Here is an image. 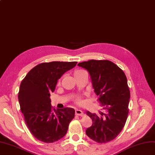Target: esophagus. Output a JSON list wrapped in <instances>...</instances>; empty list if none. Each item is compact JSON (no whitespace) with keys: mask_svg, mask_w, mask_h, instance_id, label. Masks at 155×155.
<instances>
[{"mask_svg":"<svg viewBox=\"0 0 155 155\" xmlns=\"http://www.w3.org/2000/svg\"><path fill=\"white\" fill-rule=\"evenodd\" d=\"M75 114H76V115L81 116V117L84 115V113H83V112L80 109H76V110H75Z\"/></svg>","mask_w":155,"mask_h":155,"instance_id":"esophagus-1","label":"esophagus"}]
</instances>
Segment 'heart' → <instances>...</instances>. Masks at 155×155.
Masks as SVG:
<instances>
[{
  "mask_svg": "<svg viewBox=\"0 0 155 155\" xmlns=\"http://www.w3.org/2000/svg\"><path fill=\"white\" fill-rule=\"evenodd\" d=\"M82 70H78V71H75V73H74V74H78V73H81V72H82Z\"/></svg>",
  "mask_w": 155,
  "mask_h": 155,
  "instance_id": "b5f03b06",
  "label": "heart"
}]
</instances>
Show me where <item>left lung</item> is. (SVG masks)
Listing matches in <instances>:
<instances>
[{
	"instance_id": "8db88e82",
	"label": "left lung",
	"mask_w": 155,
	"mask_h": 155,
	"mask_svg": "<svg viewBox=\"0 0 155 155\" xmlns=\"http://www.w3.org/2000/svg\"><path fill=\"white\" fill-rule=\"evenodd\" d=\"M78 66L88 71L94 92L106 113L100 115L86 111L92 125L86 130L90 138L100 143L114 140L124 128L130 98L128 82L123 71L108 60H89Z\"/></svg>"
}]
</instances>
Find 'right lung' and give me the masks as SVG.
<instances>
[{"label": "right lung", "mask_w": 155, "mask_h": 155, "mask_svg": "<svg viewBox=\"0 0 155 155\" xmlns=\"http://www.w3.org/2000/svg\"><path fill=\"white\" fill-rule=\"evenodd\" d=\"M77 62L52 61L35 66L21 81L18 93L21 111L31 133L39 141L53 143L65 136L74 117L73 108L52 109L50 93L58 81Z\"/></svg>", "instance_id": "1"}]
</instances>
